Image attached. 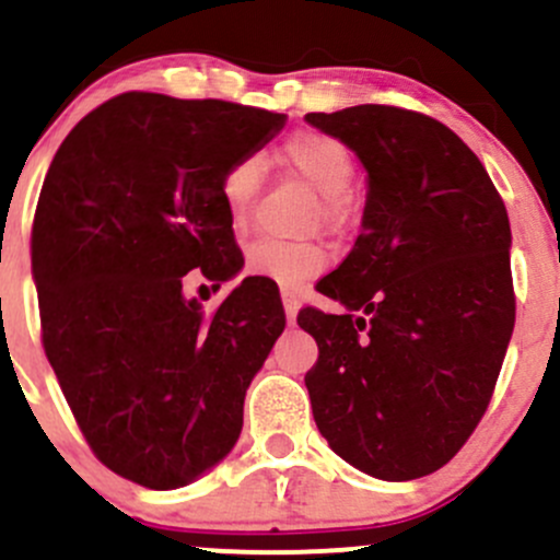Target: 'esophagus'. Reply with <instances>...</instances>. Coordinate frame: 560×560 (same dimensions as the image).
Segmentation results:
<instances>
[{
    "label": "esophagus",
    "mask_w": 560,
    "mask_h": 560,
    "mask_svg": "<svg viewBox=\"0 0 560 560\" xmlns=\"http://www.w3.org/2000/svg\"><path fill=\"white\" fill-rule=\"evenodd\" d=\"M281 303H284V314L290 325H295L298 312H301V298L295 290H281Z\"/></svg>",
    "instance_id": "1"
}]
</instances>
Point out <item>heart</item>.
I'll return each instance as SVG.
<instances>
[{
  "label": "heart",
  "mask_w": 560,
  "mask_h": 560,
  "mask_svg": "<svg viewBox=\"0 0 560 560\" xmlns=\"http://www.w3.org/2000/svg\"><path fill=\"white\" fill-rule=\"evenodd\" d=\"M281 160L292 173L301 175L312 189L322 195V211L330 222L343 217V197L354 180V160L347 145L319 132L292 138L281 151ZM262 189V162L259 156L235 160L219 180V197L235 230H246L252 222ZM327 252L316 241L257 238L246 246V270L252 276L276 281L281 287H298L322 273Z\"/></svg>",
  "instance_id": "b5f03b06"
}]
</instances>
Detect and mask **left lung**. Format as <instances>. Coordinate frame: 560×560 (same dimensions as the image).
<instances>
[{
  "label": "left lung",
  "mask_w": 560,
  "mask_h": 560,
  "mask_svg": "<svg viewBox=\"0 0 560 560\" xmlns=\"http://www.w3.org/2000/svg\"><path fill=\"white\" fill-rule=\"evenodd\" d=\"M306 121L369 173L363 230L316 284L343 314H298L319 347L306 374L316 428L369 477H425L482 420L510 347L504 200L477 154L431 116L358 105Z\"/></svg>",
  "instance_id": "8db88e82"
}]
</instances>
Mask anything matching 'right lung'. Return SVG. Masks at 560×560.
I'll use <instances>...</instances> for the list:
<instances>
[{"label":"right lung","instance_id":"add662e5","mask_svg":"<svg viewBox=\"0 0 560 560\" xmlns=\"http://www.w3.org/2000/svg\"><path fill=\"white\" fill-rule=\"evenodd\" d=\"M284 113L129 92L56 151L32 228L43 347L89 447L151 490L195 482L235 447L284 308L248 276L206 314L184 276L241 268L219 180Z\"/></svg>","mask_w":560,"mask_h":560}]
</instances>
